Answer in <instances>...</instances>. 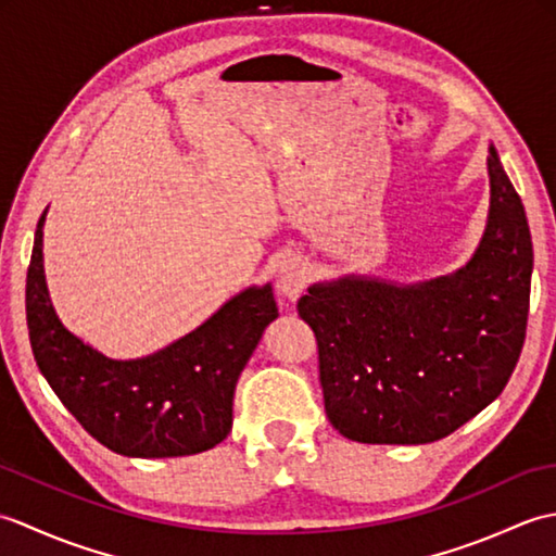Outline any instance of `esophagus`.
<instances>
[{
  "label": "esophagus",
  "mask_w": 556,
  "mask_h": 556,
  "mask_svg": "<svg viewBox=\"0 0 556 556\" xmlns=\"http://www.w3.org/2000/svg\"><path fill=\"white\" fill-rule=\"evenodd\" d=\"M308 287V269L301 257L281 260L277 267V291L287 301H296Z\"/></svg>",
  "instance_id": "obj_1"
}]
</instances>
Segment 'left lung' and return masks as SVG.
<instances>
[{
  "mask_svg": "<svg viewBox=\"0 0 556 556\" xmlns=\"http://www.w3.org/2000/svg\"><path fill=\"white\" fill-rule=\"evenodd\" d=\"M473 257L416 285L344 275L299 301L320 351L329 422L363 444H428L490 406L521 356L533 241L494 146Z\"/></svg>",
  "mask_w": 556,
  "mask_h": 556,
  "instance_id": "8db88e82",
  "label": "left lung"
}]
</instances>
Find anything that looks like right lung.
I'll use <instances>...</instances> for the list:
<instances>
[{"label": "right lung", "instance_id": "add662e5", "mask_svg": "<svg viewBox=\"0 0 556 556\" xmlns=\"http://www.w3.org/2000/svg\"><path fill=\"white\" fill-rule=\"evenodd\" d=\"M26 279L33 356L47 384L83 428L131 458L191 456L231 430L233 389L265 327L277 320L269 285L236 293L193 332L150 356L116 361L71 334L47 291L42 227Z\"/></svg>", "mask_w": 556, "mask_h": 556}]
</instances>
